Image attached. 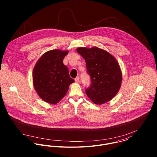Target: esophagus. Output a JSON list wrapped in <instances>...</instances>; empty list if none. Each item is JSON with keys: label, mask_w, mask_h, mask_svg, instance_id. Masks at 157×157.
I'll list each match as a JSON object with an SVG mask.
<instances>
[{"label": "esophagus", "mask_w": 157, "mask_h": 157, "mask_svg": "<svg viewBox=\"0 0 157 157\" xmlns=\"http://www.w3.org/2000/svg\"><path fill=\"white\" fill-rule=\"evenodd\" d=\"M75 82L76 83H79L80 82V78L79 77H77L75 78Z\"/></svg>", "instance_id": "esophagus-1"}]
</instances>
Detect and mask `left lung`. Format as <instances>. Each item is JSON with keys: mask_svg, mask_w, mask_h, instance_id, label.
<instances>
[{"mask_svg": "<svg viewBox=\"0 0 157 157\" xmlns=\"http://www.w3.org/2000/svg\"><path fill=\"white\" fill-rule=\"evenodd\" d=\"M77 52L85 60L91 85L85 90L95 105H102L115 96L120 89L122 73L116 59L108 51L94 46L79 47Z\"/></svg>", "mask_w": 157, "mask_h": 157, "instance_id": "1", "label": "left lung"}]
</instances>
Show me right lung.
Listing matches in <instances>:
<instances>
[{
	"instance_id": "right-lung-1",
	"label": "right lung",
	"mask_w": 157,
	"mask_h": 157,
	"mask_svg": "<svg viewBox=\"0 0 157 157\" xmlns=\"http://www.w3.org/2000/svg\"><path fill=\"white\" fill-rule=\"evenodd\" d=\"M68 51L52 49L44 53L36 63L33 82L39 96L46 102L56 105L66 95L74 82L63 60Z\"/></svg>"
}]
</instances>
